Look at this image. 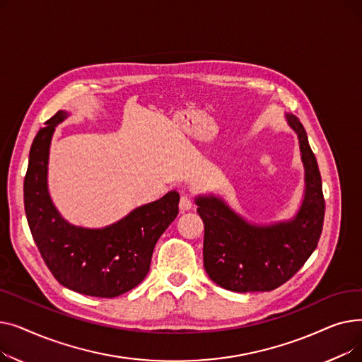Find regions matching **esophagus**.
<instances>
[{
  "label": "esophagus",
  "mask_w": 362,
  "mask_h": 362,
  "mask_svg": "<svg viewBox=\"0 0 362 362\" xmlns=\"http://www.w3.org/2000/svg\"><path fill=\"white\" fill-rule=\"evenodd\" d=\"M179 206H180L182 211H187V210H191V208L194 206V201H192V198L189 197V195H182Z\"/></svg>",
  "instance_id": "obj_1"
}]
</instances>
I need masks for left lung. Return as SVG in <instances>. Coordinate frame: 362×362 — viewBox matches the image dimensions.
Returning <instances> with one entry per match:
<instances>
[{"label": "left lung", "instance_id": "left-lung-1", "mask_svg": "<svg viewBox=\"0 0 362 362\" xmlns=\"http://www.w3.org/2000/svg\"><path fill=\"white\" fill-rule=\"evenodd\" d=\"M288 124L299 141L305 191L298 213L272 224H255L210 195L195 197L204 221V267L218 286L233 292H267L288 281L311 257L322 230L325 197L307 132L293 114Z\"/></svg>", "mask_w": 362, "mask_h": 362}]
</instances>
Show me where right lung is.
Instances as JSON below:
<instances>
[{"mask_svg": "<svg viewBox=\"0 0 362 362\" xmlns=\"http://www.w3.org/2000/svg\"><path fill=\"white\" fill-rule=\"evenodd\" d=\"M69 114H54L33 139L23 185L26 218L49 272L64 288L114 298L136 288L148 274L157 240L179 214L180 197L170 191L101 229L69 223L48 192L51 139Z\"/></svg>", "mask_w": 362, "mask_h": 362, "instance_id": "right-lung-1", "label": "right lung"}]
</instances>
